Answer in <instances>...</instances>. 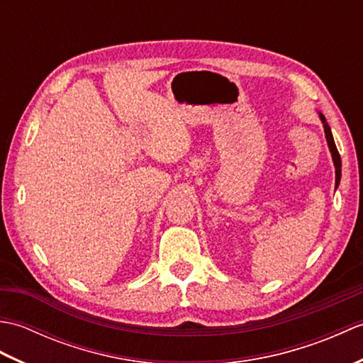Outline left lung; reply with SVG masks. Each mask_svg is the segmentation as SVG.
<instances>
[{
	"instance_id": "obj_1",
	"label": "left lung",
	"mask_w": 363,
	"mask_h": 363,
	"mask_svg": "<svg viewBox=\"0 0 363 363\" xmlns=\"http://www.w3.org/2000/svg\"><path fill=\"white\" fill-rule=\"evenodd\" d=\"M318 117H320V120L323 123V128H325L326 142H328V146H329L330 156H333V160H334V167H335V189H337L338 184H340V177H342V159H340V154H338V151H337L334 137H333V133H330V128L328 125L325 115H323L321 112H318Z\"/></svg>"
}]
</instances>
